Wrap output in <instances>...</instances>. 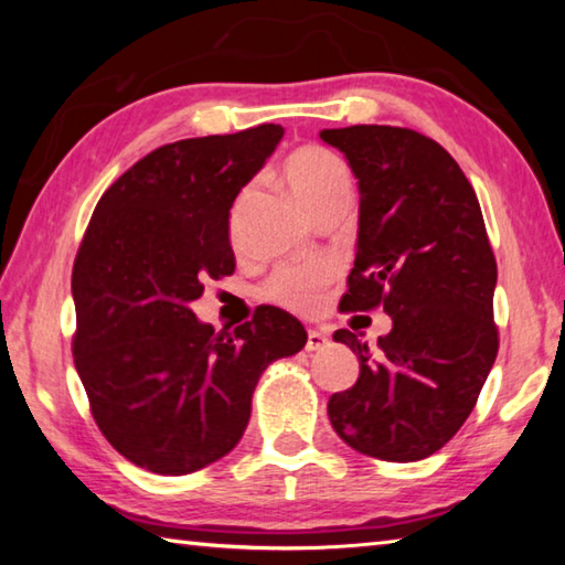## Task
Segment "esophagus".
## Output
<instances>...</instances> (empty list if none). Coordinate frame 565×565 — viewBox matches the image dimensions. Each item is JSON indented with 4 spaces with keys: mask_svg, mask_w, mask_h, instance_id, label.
Listing matches in <instances>:
<instances>
[{
    "mask_svg": "<svg viewBox=\"0 0 565 565\" xmlns=\"http://www.w3.org/2000/svg\"><path fill=\"white\" fill-rule=\"evenodd\" d=\"M327 343H329V339L323 337L321 331L309 329V333H306V351H321Z\"/></svg>",
    "mask_w": 565,
    "mask_h": 565,
    "instance_id": "1",
    "label": "esophagus"
}]
</instances>
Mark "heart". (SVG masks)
<instances>
[{"label": "heart", "mask_w": 565, "mask_h": 565, "mask_svg": "<svg viewBox=\"0 0 565 565\" xmlns=\"http://www.w3.org/2000/svg\"><path fill=\"white\" fill-rule=\"evenodd\" d=\"M284 179L306 212L349 199L351 174L343 159L323 147H299L284 161ZM329 284V269L323 264H294L276 269L264 284L262 296L281 309L309 313L319 306L321 291Z\"/></svg>", "instance_id": "1"}]
</instances>
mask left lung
I'll use <instances>...</instances> for the list:
<instances>
[{
    "instance_id": "left-lung-1",
    "label": "left lung",
    "mask_w": 565,
    "mask_h": 565,
    "mask_svg": "<svg viewBox=\"0 0 565 565\" xmlns=\"http://www.w3.org/2000/svg\"><path fill=\"white\" fill-rule=\"evenodd\" d=\"M319 137L359 179V252L341 311L384 309L394 329L371 351L339 329L359 381L329 398L333 431L381 461H420L456 436L499 353L495 256L456 159L414 129L356 124Z\"/></svg>"
}]
</instances>
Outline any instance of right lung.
Segmentation results:
<instances>
[{
    "label": "right lung",
    "instance_id": "obj_1",
    "mask_svg": "<svg viewBox=\"0 0 565 565\" xmlns=\"http://www.w3.org/2000/svg\"><path fill=\"white\" fill-rule=\"evenodd\" d=\"M281 137L259 124L154 149L104 191L76 252V374L104 438L151 473L232 451L264 369L306 343L276 306L222 333L189 309L206 279L234 274L228 209Z\"/></svg>",
    "mask_w": 565,
    "mask_h": 565
}]
</instances>
